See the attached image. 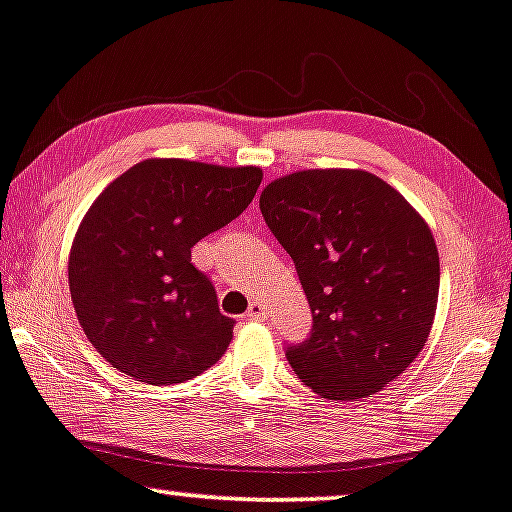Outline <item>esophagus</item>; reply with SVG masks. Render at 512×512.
I'll return each mask as SVG.
<instances>
[{"mask_svg":"<svg viewBox=\"0 0 512 512\" xmlns=\"http://www.w3.org/2000/svg\"><path fill=\"white\" fill-rule=\"evenodd\" d=\"M245 318H248V320H267V309H264L262 302H250L248 311H245Z\"/></svg>","mask_w":512,"mask_h":512,"instance_id":"1","label":"esophagus"}]
</instances>
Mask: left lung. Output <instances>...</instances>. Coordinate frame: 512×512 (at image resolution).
I'll return each mask as SVG.
<instances>
[{
  "instance_id": "left-lung-1",
  "label": "left lung",
  "mask_w": 512,
  "mask_h": 512,
  "mask_svg": "<svg viewBox=\"0 0 512 512\" xmlns=\"http://www.w3.org/2000/svg\"><path fill=\"white\" fill-rule=\"evenodd\" d=\"M295 262L311 337L292 370L327 400L370 398L398 379L431 332L440 288L435 238L417 210L367 170H299L260 196Z\"/></svg>"
}]
</instances>
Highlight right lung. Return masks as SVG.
Masks as SVG:
<instances>
[{"label": "right lung", "mask_w": 512, "mask_h": 512, "mask_svg": "<svg viewBox=\"0 0 512 512\" xmlns=\"http://www.w3.org/2000/svg\"><path fill=\"white\" fill-rule=\"evenodd\" d=\"M260 182L257 166L147 159L102 189L67 269L79 323L109 365L163 386L222 358L234 320L220 313L192 248L236 220Z\"/></svg>", "instance_id": "right-lung-1"}]
</instances>
